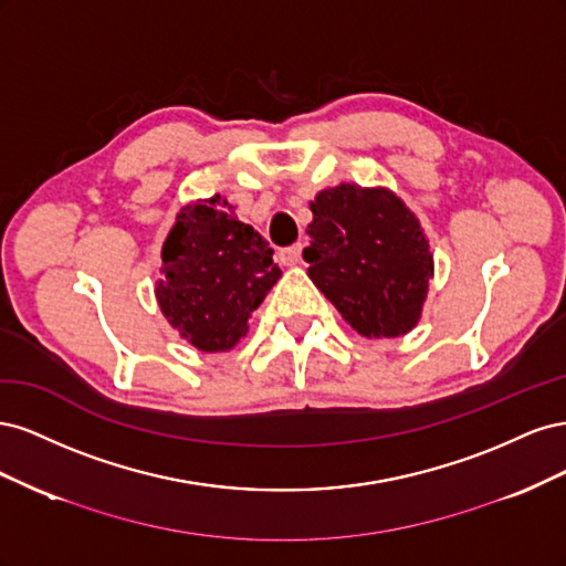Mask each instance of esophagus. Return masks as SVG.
I'll return each instance as SVG.
<instances>
[{"label":"esophagus","instance_id":"34e87169","mask_svg":"<svg viewBox=\"0 0 566 566\" xmlns=\"http://www.w3.org/2000/svg\"><path fill=\"white\" fill-rule=\"evenodd\" d=\"M300 256H302V245H290L279 250V262L283 266H295L300 262Z\"/></svg>","mask_w":566,"mask_h":566}]
</instances>
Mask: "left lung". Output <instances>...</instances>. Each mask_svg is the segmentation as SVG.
Instances as JSON below:
<instances>
[{
  "instance_id": "1",
  "label": "left lung",
  "mask_w": 566,
  "mask_h": 566,
  "mask_svg": "<svg viewBox=\"0 0 566 566\" xmlns=\"http://www.w3.org/2000/svg\"><path fill=\"white\" fill-rule=\"evenodd\" d=\"M310 279L364 337L416 328L434 276L418 217L387 188L339 184L312 202Z\"/></svg>"
}]
</instances>
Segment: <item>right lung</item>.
<instances>
[{
	"mask_svg": "<svg viewBox=\"0 0 566 566\" xmlns=\"http://www.w3.org/2000/svg\"><path fill=\"white\" fill-rule=\"evenodd\" d=\"M273 250L219 193L186 205L163 245L156 297L169 325L200 352H227L281 279Z\"/></svg>",
	"mask_w": 566,
	"mask_h": 566,
	"instance_id": "right-lung-1",
	"label": "right lung"
}]
</instances>
